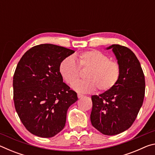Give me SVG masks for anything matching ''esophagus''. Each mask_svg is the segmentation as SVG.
<instances>
[{"mask_svg": "<svg viewBox=\"0 0 155 155\" xmlns=\"http://www.w3.org/2000/svg\"><path fill=\"white\" fill-rule=\"evenodd\" d=\"M77 96H78V98H83V97L84 96L83 95V94H79V93H78V94H77Z\"/></svg>", "mask_w": 155, "mask_h": 155, "instance_id": "obj_1", "label": "esophagus"}]
</instances>
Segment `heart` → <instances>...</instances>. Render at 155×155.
<instances>
[{
  "label": "heart",
  "mask_w": 155,
  "mask_h": 155,
  "mask_svg": "<svg viewBox=\"0 0 155 155\" xmlns=\"http://www.w3.org/2000/svg\"><path fill=\"white\" fill-rule=\"evenodd\" d=\"M80 68L89 69L85 75L87 79L76 82ZM59 70L66 83L73 84V88L81 92H90L96 89L100 92L109 91L115 85L120 75L118 63L98 50L78 53L77 61L71 56L65 57L59 64Z\"/></svg>",
  "instance_id": "heart-1"
}]
</instances>
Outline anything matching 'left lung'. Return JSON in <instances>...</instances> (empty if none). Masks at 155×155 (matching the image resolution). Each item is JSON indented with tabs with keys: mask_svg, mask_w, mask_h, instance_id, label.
I'll return each instance as SVG.
<instances>
[{
	"mask_svg": "<svg viewBox=\"0 0 155 155\" xmlns=\"http://www.w3.org/2000/svg\"><path fill=\"white\" fill-rule=\"evenodd\" d=\"M120 66V75L114 87L91 96V124L101 133L115 135L129 128L135 122L145 96V78L140 63L127 47L113 44Z\"/></svg>",
	"mask_w": 155,
	"mask_h": 155,
	"instance_id": "8db88e82",
	"label": "left lung"
}]
</instances>
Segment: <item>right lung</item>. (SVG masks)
<instances>
[{
  "instance_id": "right-lung-1",
  "label": "right lung",
  "mask_w": 155,
  "mask_h": 155,
  "mask_svg": "<svg viewBox=\"0 0 155 155\" xmlns=\"http://www.w3.org/2000/svg\"><path fill=\"white\" fill-rule=\"evenodd\" d=\"M74 52L54 44H40L26 52L18 62L13 78L14 106L32 134L52 137L64 128L68 109L78 97L63 82L59 66Z\"/></svg>"
}]
</instances>
